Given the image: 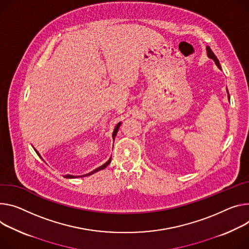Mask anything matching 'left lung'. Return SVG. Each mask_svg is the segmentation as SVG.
<instances>
[{
	"label": "left lung",
	"mask_w": 249,
	"mask_h": 249,
	"mask_svg": "<svg viewBox=\"0 0 249 249\" xmlns=\"http://www.w3.org/2000/svg\"><path fill=\"white\" fill-rule=\"evenodd\" d=\"M207 53H208V56H209L210 58L213 59V60H214V62H215V64L217 65V67H219V69H220L219 61H218L217 57L214 55V53H213V51L211 50V48H210V47H207ZM227 90H228V88H227ZM228 96H229V98H230V93H229V91H228Z\"/></svg>",
	"instance_id": "obj_1"
}]
</instances>
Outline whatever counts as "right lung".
I'll return each mask as SVG.
<instances>
[{
    "instance_id": "right-lung-1",
    "label": "right lung",
    "mask_w": 249,
    "mask_h": 249,
    "mask_svg": "<svg viewBox=\"0 0 249 249\" xmlns=\"http://www.w3.org/2000/svg\"><path fill=\"white\" fill-rule=\"evenodd\" d=\"M120 125H121V122H119L116 126H115V129H114V132H113V135H112V137H114V133L115 132H117L118 131V129H119V127H120ZM35 151L36 152V154L39 156V153L35 149ZM40 157V156H39ZM110 162H111V158L110 159L105 163V164H103L102 166H100V167H98L97 169H95V170H93L92 172H90V173H88V174H86V175H83V176H80V177H86V176H90V175H92V174H94V173H96V172H98V171H100V170H103V169H105L109 164H110ZM74 176H71V175H69V176H66L65 178H73Z\"/></svg>"
}]
</instances>
